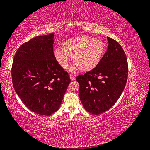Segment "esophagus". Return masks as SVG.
Here are the masks:
<instances>
[{
  "instance_id": "obj_1",
  "label": "esophagus",
  "mask_w": 150,
  "mask_h": 150,
  "mask_svg": "<svg viewBox=\"0 0 150 150\" xmlns=\"http://www.w3.org/2000/svg\"><path fill=\"white\" fill-rule=\"evenodd\" d=\"M70 79L72 81H74L75 80V76H74V75H70Z\"/></svg>"
}]
</instances>
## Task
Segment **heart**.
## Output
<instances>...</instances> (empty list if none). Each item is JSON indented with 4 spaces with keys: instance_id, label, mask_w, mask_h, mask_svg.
Listing matches in <instances>:
<instances>
[{
    "instance_id": "heart-1",
    "label": "heart",
    "mask_w": 150,
    "mask_h": 150,
    "mask_svg": "<svg viewBox=\"0 0 150 150\" xmlns=\"http://www.w3.org/2000/svg\"><path fill=\"white\" fill-rule=\"evenodd\" d=\"M105 51L104 42L97 39L87 36H79L65 40L62 43V49L56 48L54 56L64 69H67L74 57L75 64L71 68L75 72L80 69L88 72L95 69L101 62Z\"/></svg>"
}]
</instances>
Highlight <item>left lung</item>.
<instances>
[{"mask_svg":"<svg viewBox=\"0 0 150 150\" xmlns=\"http://www.w3.org/2000/svg\"><path fill=\"white\" fill-rule=\"evenodd\" d=\"M106 52L95 69L76 77L79 97L84 108L98 115L111 108L123 92L128 76V64L122 47L107 37Z\"/></svg>","mask_w":150,"mask_h":150,"instance_id":"obj_1","label":"left lung"}]
</instances>
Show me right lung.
Instances as JSON below:
<instances>
[{"label": "right lung", "mask_w": 150, "mask_h": 150, "mask_svg": "<svg viewBox=\"0 0 150 150\" xmlns=\"http://www.w3.org/2000/svg\"><path fill=\"white\" fill-rule=\"evenodd\" d=\"M54 36H36L22 44L12 67L15 92L28 108L41 115L57 111L70 83L54 56Z\"/></svg>", "instance_id": "obj_1"}]
</instances>
